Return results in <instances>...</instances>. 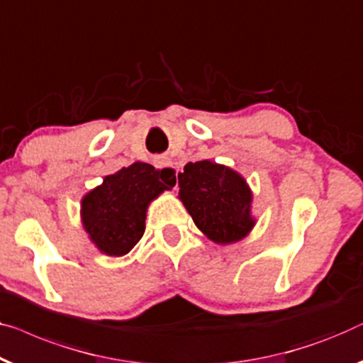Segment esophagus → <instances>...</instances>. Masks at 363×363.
Wrapping results in <instances>:
<instances>
[{"label":"esophagus","mask_w":363,"mask_h":363,"mask_svg":"<svg viewBox=\"0 0 363 363\" xmlns=\"http://www.w3.org/2000/svg\"><path fill=\"white\" fill-rule=\"evenodd\" d=\"M154 164L157 169L165 172V177L169 178V180H173V182L177 180L178 170H177V167L172 164V160L169 159V157H157V159L154 160Z\"/></svg>","instance_id":"34e87169"}]
</instances>
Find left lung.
Masks as SVG:
<instances>
[{"mask_svg":"<svg viewBox=\"0 0 363 363\" xmlns=\"http://www.w3.org/2000/svg\"><path fill=\"white\" fill-rule=\"evenodd\" d=\"M183 206L196 228L216 244H234L254 229L252 190L245 178L211 160L186 164L178 173Z\"/></svg>","mask_w":363,"mask_h":363,"instance_id":"1","label":"left lung"}]
</instances>
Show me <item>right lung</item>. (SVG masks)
Listing matches in <instances>:
<instances>
[{"mask_svg":"<svg viewBox=\"0 0 363 363\" xmlns=\"http://www.w3.org/2000/svg\"><path fill=\"white\" fill-rule=\"evenodd\" d=\"M175 182L145 162H134L82 199V224L96 249L109 257L129 254L145 230L147 208Z\"/></svg>","mask_w":363,"mask_h":363,"instance_id":"obj_1","label":"right lung"}]
</instances>
